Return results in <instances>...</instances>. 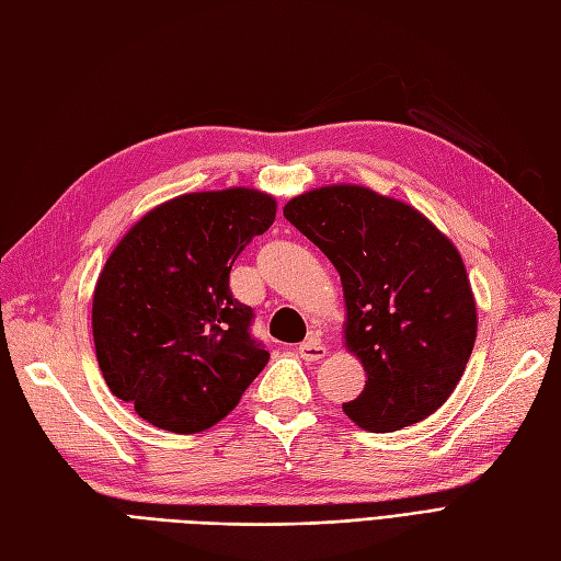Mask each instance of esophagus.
I'll use <instances>...</instances> for the list:
<instances>
[{"instance_id":"esophagus-1","label":"esophagus","mask_w":561,"mask_h":561,"mask_svg":"<svg viewBox=\"0 0 561 561\" xmlns=\"http://www.w3.org/2000/svg\"><path fill=\"white\" fill-rule=\"evenodd\" d=\"M299 357L305 362H321L325 357V345L319 340V335H309L302 345L297 347Z\"/></svg>"}]
</instances>
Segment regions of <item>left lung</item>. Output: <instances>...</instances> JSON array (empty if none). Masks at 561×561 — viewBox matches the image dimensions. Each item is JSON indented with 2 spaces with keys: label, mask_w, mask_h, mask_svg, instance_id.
I'll use <instances>...</instances> for the list:
<instances>
[{
  "label": "left lung",
  "mask_w": 561,
  "mask_h": 561,
  "mask_svg": "<svg viewBox=\"0 0 561 561\" xmlns=\"http://www.w3.org/2000/svg\"><path fill=\"white\" fill-rule=\"evenodd\" d=\"M283 216L331 259L345 295V347L366 386L343 412L392 433L431 416L467 368L476 299L461 254L412 204L364 185H325Z\"/></svg>",
  "instance_id": "obj_1"
}]
</instances>
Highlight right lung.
I'll return each mask as SVG.
<instances>
[{
    "label": "right lung",
    "instance_id": "obj_1",
    "mask_svg": "<svg viewBox=\"0 0 561 561\" xmlns=\"http://www.w3.org/2000/svg\"><path fill=\"white\" fill-rule=\"evenodd\" d=\"M273 218L262 190L187 193L147 211L108 254L92 297L94 350L108 390L152 426L207 431L262 374L254 311L228 278Z\"/></svg>",
    "mask_w": 561,
    "mask_h": 561
}]
</instances>
